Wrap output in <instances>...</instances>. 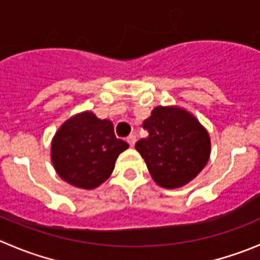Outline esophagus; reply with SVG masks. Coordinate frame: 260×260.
Wrapping results in <instances>:
<instances>
[{"mask_svg": "<svg viewBox=\"0 0 260 260\" xmlns=\"http://www.w3.org/2000/svg\"><path fill=\"white\" fill-rule=\"evenodd\" d=\"M127 142H128V144H129L131 147L135 146V144H136V136L135 135H129V136H128V137H127Z\"/></svg>", "mask_w": 260, "mask_h": 260, "instance_id": "34e87169", "label": "esophagus"}]
</instances>
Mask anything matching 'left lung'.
I'll use <instances>...</instances> for the list:
<instances>
[{
	"label": "left lung",
	"mask_w": 260,
	"mask_h": 260,
	"mask_svg": "<svg viewBox=\"0 0 260 260\" xmlns=\"http://www.w3.org/2000/svg\"><path fill=\"white\" fill-rule=\"evenodd\" d=\"M142 127L149 136L135 147L160 187H182L205 168L210 136L190 111L177 105L156 106Z\"/></svg>",
	"instance_id": "1"
}]
</instances>
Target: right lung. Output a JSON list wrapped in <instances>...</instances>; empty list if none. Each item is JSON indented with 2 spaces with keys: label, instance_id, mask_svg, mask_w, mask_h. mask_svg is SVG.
I'll return each mask as SVG.
<instances>
[{
  "label": "right lung",
  "instance_id": "add662e5",
  "mask_svg": "<svg viewBox=\"0 0 260 260\" xmlns=\"http://www.w3.org/2000/svg\"><path fill=\"white\" fill-rule=\"evenodd\" d=\"M129 145L114 135L109 119L84 110L67 119L51 141V161L61 179L93 190L111 176L119 154Z\"/></svg>",
  "mask_w": 260,
  "mask_h": 260
}]
</instances>
